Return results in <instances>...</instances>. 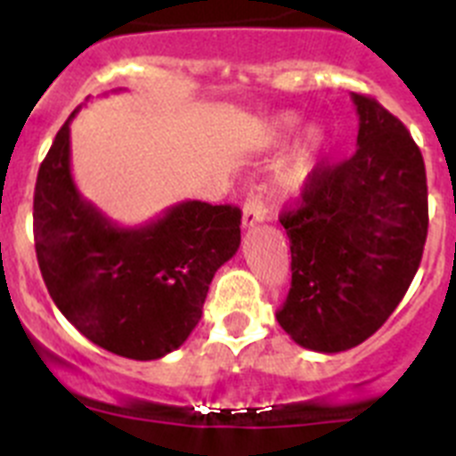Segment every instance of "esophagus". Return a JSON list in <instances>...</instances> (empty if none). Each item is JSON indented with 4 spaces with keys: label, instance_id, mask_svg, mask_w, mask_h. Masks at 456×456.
I'll list each match as a JSON object with an SVG mask.
<instances>
[{
    "label": "esophagus",
    "instance_id": "esophagus-1",
    "mask_svg": "<svg viewBox=\"0 0 456 456\" xmlns=\"http://www.w3.org/2000/svg\"><path fill=\"white\" fill-rule=\"evenodd\" d=\"M263 219H265V203L260 199H256V196H251V199L244 203L241 225H244V228H253V225L260 224Z\"/></svg>",
    "mask_w": 456,
    "mask_h": 456
}]
</instances>
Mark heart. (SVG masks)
<instances>
[{
	"label": "heart",
	"instance_id": "heart-1",
	"mask_svg": "<svg viewBox=\"0 0 456 456\" xmlns=\"http://www.w3.org/2000/svg\"><path fill=\"white\" fill-rule=\"evenodd\" d=\"M297 118L294 116H283L273 123L272 136H269V143L272 146H281L285 141V136L292 132ZM324 130L322 127H308L305 134L301 136V141L292 148L285 162L281 164L276 173V189L281 196L289 199V196H299L301 191L308 184L310 175L317 167V157H320L322 148H324Z\"/></svg>",
	"mask_w": 456,
	"mask_h": 456
}]
</instances>
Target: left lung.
Wrapping results in <instances>:
<instances>
[{"mask_svg":"<svg viewBox=\"0 0 456 456\" xmlns=\"http://www.w3.org/2000/svg\"><path fill=\"white\" fill-rule=\"evenodd\" d=\"M358 148L317 167L281 216L292 288L278 324L297 345L338 354L368 340L409 289L427 240V175L409 130L374 98L352 93Z\"/></svg>","mask_w":456,"mask_h":456,"instance_id":"8db88e82","label":"left lung"}]
</instances>
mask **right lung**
<instances>
[{"instance_id": "right-lung-1", "label": "right lung", "mask_w": 456, "mask_h": 456, "mask_svg": "<svg viewBox=\"0 0 456 456\" xmlns=\"http://www.w3.org/2000/svg\"><path fill=\"white\" fill-rule=\"evenodd\" d=\"M72 116L36 178L40 273L56 308L82 336L118 356L155 361L199 324L216 269L240 248L241 212L184 200L151 224L120 228L75 187Z\"/></svg>"}]
</instances>
